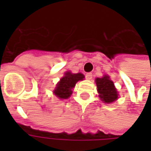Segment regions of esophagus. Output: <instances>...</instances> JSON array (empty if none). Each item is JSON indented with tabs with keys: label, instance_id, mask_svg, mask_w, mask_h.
I'll return each mask as SVG.
<instances>
[{
	"label": "esophagus",
	"instance_id": "1",
	"mask_svg": "<svg viewBox=\"0 0 151 151\" xmlns=\"http://www.w3.org/2000/svg\"><path fill=\"white\" fill-rule=\"evenodd\" d=\"M92 77H93V75H92L91 73H87L86 74V78L87 79V80H91V79H92Z\"/></svg>",
	"mask_w": 151,
	"mask_h": 151
}]
</instances>
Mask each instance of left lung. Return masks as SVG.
I'll return each mask as SVG.
<instances>
[{"label":"left lung","mask_w":151,"mask_h":151,"mask_svg":"<svg viewBox=\"0 0 151 151\" xmlns=\"http://www.w3.org/2000/svg\"><path fill=\"white\" fill-rule=\"evenodd\" d=\"M95 82L98 88L99 97L104 103L111 104L118 99V91L109 76L104 75L103 78H97Z\"/></svg>","instance_id":"obj_1"}]
</instances>
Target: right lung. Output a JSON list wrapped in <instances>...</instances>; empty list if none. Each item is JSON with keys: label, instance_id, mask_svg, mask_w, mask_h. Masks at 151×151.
Returning a JSON list of instances; mask_svg holds the SVG:
<instances>
[{"label": "right lung", "instance_id": "right-lung-1", "mask_svg": "<svg viewBox=\"0 0 151 151\" xmlns=\"http://www.w3.org/2000/svg\"><path fill=\"white\" fill-rule=\"evenodd\" d=\"M84 75L81 73H72L71 72L65 73V76L60 78V82L56 84L55 90L53 91L54 95L60 99H66L72 95L73 89L78 81L84 79Z\"/></svg>", "mask_w": 151, "mask_h": 151}]
</instances>
